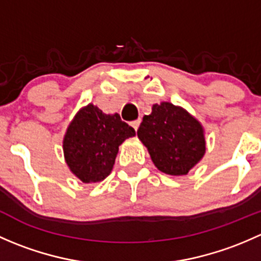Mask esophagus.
Instances as JSON below:
<instances>
[{"label":"esophagus","mask_w":261,"mask_h":261,"mask_svg":"<svg viewBox=\"0 0 261 261\" xmlns=\"http://www.w3.org/2000/svg\"><path fill=\"white\" fill-rule=\"evenodd\" d=\"M140 122H141L140 120H135V121H133V122H131V126H133V127L135 128V131L138 130L139 126H140Z\"/></svg>","instance_id":"obj_1"}]
</instances>
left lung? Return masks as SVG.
Returning <instances> with one entry per match:
<instances>
[{
	"instance_id": "8db88e82",
	"label": "left lung",
	"mask_w": 261,
	"mask_h": 261,
	"mask_svg": "<svg viewBox=\"0 0 261 261\" xmlns=\"http://www.w3.org/2000/svg\"><path fill=\"white\" fill-rule=\"evenodd\" d=\"M138 138L155 167L169 175H186L206 154L202 123L186 109L162 102L143 117Z\"/></svg>"
}]
</instances>
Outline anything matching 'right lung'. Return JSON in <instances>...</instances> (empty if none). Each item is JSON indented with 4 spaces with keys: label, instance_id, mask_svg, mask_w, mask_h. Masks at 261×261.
<instances>
[{
    "label": "right lung",
    "instance_id": "1",
    "mask_svg": "<svg viewBox=\"0 0 261 261\" xmlns=\"http://www.w3.org/2000/svg\"><path fill=\"white\" fill-rule=\"evenodd\" d=\"M135 130L118 114L107 115L93 103L82 107L68 125L63 152L70 172L83 183H99L111 173L118 146Z\"/></svg>",
    "mask_w": 261,
    "mask_h": 261
}]
</instances>
